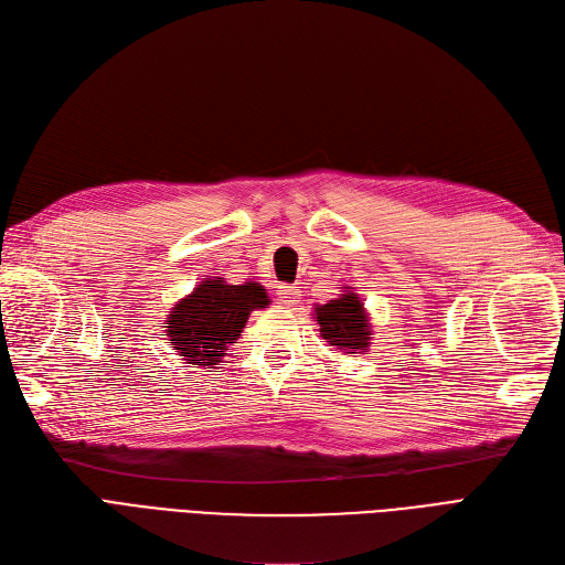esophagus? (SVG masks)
Here are the masks:
<instances>
[{
  "mask_svg": "<svg viewBox=\"0 0 565 565\" xmlns=\"http://www.w3.org/2000/svg\"><path fill=\"white\" fill-rule=\"evenodd\" d=\"M276 295H278V301H280L282 306H287V308L297 306V303L301 301V291H299L295 285H280Z\"/></svg>",
  "mask_w": 565,
  "mask_h": 565,
  "instance_id": "1",
  "label": "esophagus"
}]
</instances>
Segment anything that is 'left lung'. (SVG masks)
I'll use <instances>...</instances> for the list:
<instances>
[{
	"instance_id": "1",
	"label": "left lung",
	"mask_w": 565,
	"mask_h": 565,
	"mask_svg": "<svg viewBox=\"0 0 565 565\" xmlns=\"http://www.w3.org/2000/svg\"><path fill=\"white\" fill-rule=\"evenodd\" d=\"M315 322L320 324V333L329 345L345 350L348 354L366 352L371 345L373 333L369 315L352 287H345V291L338 299H331L329 303L315 308Z\"/></svg>"
}]
</instances>
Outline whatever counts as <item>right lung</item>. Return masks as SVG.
Masks as SVG:
<instances>
[{
    "instance_id": "1",
    "label": "right lung",
    "mask_w": 565,
    "mask_h": 565,
    "mask_svg": "<svg viewBox=\"0 0 565 565\" xmlns=\"http://www.w3.org/2000/svg\"><path fill=\"white\" fill-rule=\"evenodd\" d=\"M268 303L259 282L230 285L224 278H206L173 306L167 335L185 364L215 369L227 354V345L241 338L250 312Z\"/></svg>"
}]
</instances>
